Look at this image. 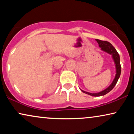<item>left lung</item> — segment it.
<instances>
[{
	"mask_svg": "<svg viewBox=\"0 0 134 134\" xmlns=\"http://www.w3.org/2000/svg\"><path fill=\"white\" fill-rule=\"evenodd\" d=\"M96 41L98 42L99 44V46L101 48V50L104 51V52L108 53V54L111 55L112 56V58L114 61V63L115 64V67H116V75L113 79L112 83L110 84V85L109 87H107V88L104 90L103 91H100L99 93H88L87 91H85L83 90H80L82 92L86 94L90 95L92 96H104L110 92L111 90H112L114 87L116 85L117 82H118V79L120 77L121 74V65H120V55H119L118 52H117L116 49L113 46L112 44L109 43V42L106 41H101V40L96 39Z\"/></svg>",
	"mask_w": 134,
	"mask_h": 134,
	"instance_id": "obj_1",
	"label": "left lung"
}]
</instances>
